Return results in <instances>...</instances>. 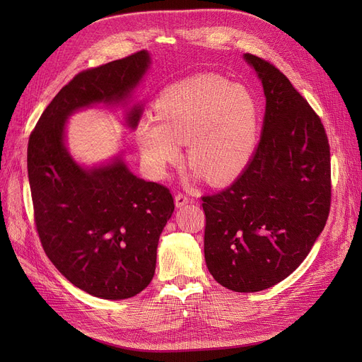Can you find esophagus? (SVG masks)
I'll return each mask as SVG.
<instances>
[{
  "instance_id": "34e87169",
  "label": "esophagus",
  "mask_w": 362,
  "mask_h": 362,
  "mask_svg": "<svg viewBox=\"0 0 362 362\" xmlns=\"http://www.w3.org/2000/svg\"><path fill=\"white\" fill-rule=\"evenodd\" d=\"M175 201H176V206H183V205H186L191 199H189V197L185 195V194H177V195L175 197Z\"/></svg>"
}]
</instances>
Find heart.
<instances>
[{
    "label": "heart",
    "mask_w": 362,
    "mask_h": 362,
    "mask_svg": "<svg viewBox=\"0 0 362 362\" xmlns=\"http://www.w3.org/2000/svg\"><path fill=\"white\" fill-rule=\"evenodd\" d=\"M154 120L139 122L136 138L157 170L179 158L210 183L236 177L248 164L257 139L259 108L252 93L221 76H192L164 88L154 103Z\"/></svg>",
    "instance_id": "heart-1"
}]
</instances>
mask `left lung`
<instances>
[{
	"instance_id": "obj_1",
	"label": "left lung",
	"mask_w": 362,
	"mask_h": 362,
	"mask_svg": "<svg viewBox=\"0 0 362 362\" xmlns=\"http://www.w3.org/2000/svg\"><path fill=\"white\" fill-rule=\"evenodd\" d=\"M245 59L264 88L261 138L242 175L201 199L208 270L248 293L274 286L307 258L330 213L332 170L318 114L270 62Z\"/></svg>"
}]
</instances>
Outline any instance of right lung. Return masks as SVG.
<instances>
[{"mask_svg":"<svg viewBox=\"0 0 362 362\" xmlns=\"http://www.w3.org/2000/svg\"><path fill=\"white\" fill-rule=\"evenodd\" d=\"M149 66L146 51L78 73L42 112L28 144V175L37 236L76 288L103 299L142 292L156 273L157 246L175 199L170 189L130 173L122 160L85 170L64 146L70 114L127 98ZM141 107L127 117L136 127Z\"/></svg>","mask_w":362,"mask_h":362,"instance_id":"right-lung-1","label":"right lung"}]
</instances>
